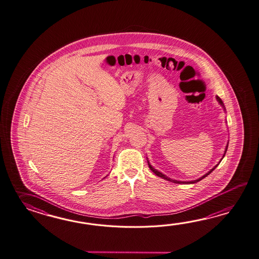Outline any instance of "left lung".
<instances>
[{
  "label": "left lung",
  "instance_id": "8db88e82",
  "mask_svg": "<svg viewBox=\"0 0 259 259\" xmlns=\"http://www.w3.org/2000/svg\"><path fill=\"white\" fill-rule=\"evenodd\" d=\"M216 99L217 101H219V103L221 104V105L222 106V108H224V110H225V107H224V104H223V102H222V99L220 98V97H218V96H216ZM228 145H229V142H228L227 146H226V148H225V151H224V154H223V156H222V158H224V156H225V154H226V151H227V148H228ZM222 159L220 160V162L219 163L217 164L216 166L214 167V168H212L208 172H206V175H203L202 177H200L199 179H196L194 180V181H189V182H183V181H177V180H172L170 179V178H169V177H167L166 175H163V174H161L160 171H158V169H154L153 167L150 165V163L148 162V167H149V169H151L152 171H153L154 174L155 175H157V176H158V177H161V178H163V179L167 180V181H169V182H172V183H175V184H184V185H188V184H195V183H197V182H199V181H201L202 179H204L205 177H206L207 175H210L211 174L212 171L214 170V169H216L217 166L219 165V164L221 163V161H222Z\"/></svg>",
  "mask_w": 259,
  "mask_h": 259
}]
</instances>
